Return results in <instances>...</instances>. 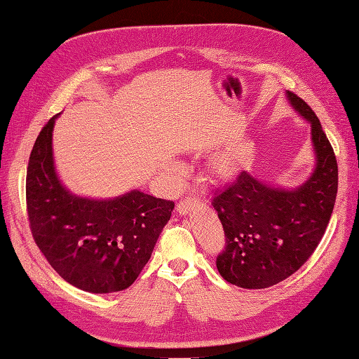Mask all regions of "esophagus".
<instances>
[{
    "instance_id": "obj_1",
    "label": "esophagus",
    "mask_w": 359,
    "mask_h": 359,
    "mask_svg": "<svg viewBox=\"0 0 359 359\" xmlns=\"http://www.w3.org/2000/svg\"><path fill=\"white\" fill-rule=\"evenodd\" d=\"M199 206V201L193 196H187L186 199H182L178 205H177V212L180 215H187L189 212H191L194 208Z\"/></svg>"
}]
</instances>
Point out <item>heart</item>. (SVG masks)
I'll list each match as a JSON object with an SVG mask.
<instances>
[{
  "label": "heart",
  "instance_id": "1",
  "mask_svg": "<svg viewBox=\"0 0 359 359\" xmlns=\"http://www.w3.org/2000/svg\"><path fill=\"white\" fill-rule=\"evenodd\" d=\"M240 169H241L240 157H238V154L235 153H231V151H224V153L217 154L212 160V170L222 178L233 177L240 172ZM168 172L170 175V180L177 181L181 172V165H178L177 161H170V165L168 166Z\"/></svg>",
  "mask_w": 359,
  "mask_h": 359
}]
</instances>
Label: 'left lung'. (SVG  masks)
<instances>
[{"instance_id": "left-lung-1", "label": "left lung", "mask_w": 359, "mask_h": 359, "mask_svg": "<svg viewBox=\"0 0 359 359\" xmlns=\"http://www.w3.org/2000/svg\"><path fill=\"white\" fill-rule=\"evenodd\" d=\"M286 99L311 127V175L295 189H283L243 170L212 198L226 236L217 269L238 287L265 289L297 273L320 243L334 210V149L311 107L290 91Z\"/></svg>"}]
</instances>
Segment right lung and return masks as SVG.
<instances>
[{
  "label": "right lung",
  "instance_id": "right-lung-1",
  "mask_svg": "<svg viewBox=\"0 0 359 359\" xmlns=\"http://www.w3.org/2000/svg\"><path fill=\"white\" fill-rule=\"evenodd\" d=\"M58 116L41 128L29 156L27 210L32 236L50 266L74 287L91 293L124 290L147 265L175 203L140 190L112 199L72 193L53 161Z\"/></svg>",
  "mask_w": 359,
  "mask_h": 359
}]
</instances>
